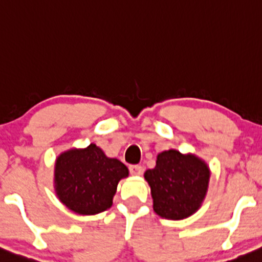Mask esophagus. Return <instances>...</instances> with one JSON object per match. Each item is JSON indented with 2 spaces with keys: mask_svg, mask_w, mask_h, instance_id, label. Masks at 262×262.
Masks as SVG:
<instances>
[{
  "mask_svg": "<svg viewBox=\"0 0 262 262\" xmlns=\"http://www.w3.org/2000/svg\"><path fill=\"white\" fill-rule=\"evenodd\" d=\"M129 171H130V173L133 176H141L144 172V168H143V166H140V165H132V166H129Z\"/></svg>",
  "mask_w": 262,
  "mask_h": 262,
  "instance_id": "esophagus-1",
  "label": "esophagus"
}]
</instances>
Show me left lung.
<instances>
[{"label": "left lung", "mask_w": 262, "mask_h": 262, "mask_svg": "<svg viewBox=\"0 0 262 262\" xmlns=\"http://www.w3.org/2000/svg\"><path fill=\"white\" fill-rule=\"evenodd\" d=\"M210 176L209 166L198 156L173 149L160 152L156 166L144 173L151 189L154 211L167 220L191 216L206 196Z\"/></svg>", "instance_id": "8db88e82"}]
</instances>
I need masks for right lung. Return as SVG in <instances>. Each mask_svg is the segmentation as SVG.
I'll return each instance as SVG.
<instances>
[{"label":"right lung","mask_w":262,"mask_h":262,"mask_svg":"<svg viewBox=\"0 0 262 262\" xmlns=\"http://www.w3.org/2000/svg\"><path fill=\"white\" fill-rule=\"evenodd\" d=\"M129 171L95 144L64 151L56 159L55 190L63 205L78 215H96L112 206L118 182Z\"/></svg>","instance_id":"add662e5"}]
</instances>
